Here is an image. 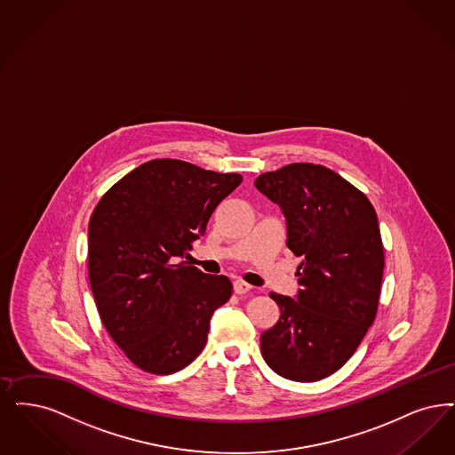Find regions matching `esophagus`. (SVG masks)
I'll return each mask as SVG.
<instances>
[{
  "label": "esophagus",
  "instance_id": "1",
  "mask_svg": "<svg viewBox=\"0 0 455 455\" xmlns=\"http://www.w3.org/2000/svg\"><path fill=\"white\" fill-rule=\"evenodd\" d=\"M252 290V286L251 284H247L245 281H242V279H236L235 283H234V291L236 294H245V292H249Z\"/></svg>",
  "mask_w": 455,
  "mask_h": 455
}]
</instances>
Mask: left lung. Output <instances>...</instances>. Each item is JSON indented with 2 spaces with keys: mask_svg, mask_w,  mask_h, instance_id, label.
<instances>
[{
  "mask_svg": "<svg viewBox=\"0 0 455 455\" xmlns=\"http://www.w3.org/2000/svg\"><path fill=\"white\" fill-rule=\"evenodd\" d=\"M255 188L281 206L286 245L301 257L296 299L269 294L281 316L260 335L262 357L286 379L320 381L352 357L378 313L384 247L376 210L320 164H288L260 174Z\"/></svg>",
  "mask_w": 455,
  "mask_h": 455,
  "instance_id": "1",
  "label": "left lung"
}]
</instances>
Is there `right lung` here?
Returning a JSON list of instances; mask_svg holds the SVG:
<instances>
[{"instance_id":"1","label":"right lung","mask_w":455,"mask_h":455,"mask_svg":"<svg viewBox=\"0 0 455 455\" xmlns=\"http://www.w3.org/2000/svg\"><path fill=\"white\" fill-rule=\"evenodd\" d=\"M242 176L154 159L115 182L96 204L88 274L100 318L128 361L150 374L193 363L213 311L232 296L227 275L178 262Z\"/></svg>"}]
</instances>
